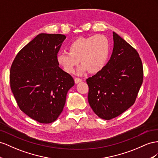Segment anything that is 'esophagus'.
Listing matches in <instances>:
<instances>
[{"mask_svg":"<svg viewBox=\"0 0 158 158\" xmlns=\"http://www.w3.org/2000/svg\"><path fill=\"white\" fill-rule=\"evenodd\" d=\"M81 81H82V79L79 78V77H77V78L75 79V83H78L81 82Z\"/></svg>","mask_w":158,"mask_h":158,"instance_id":"34e87169","label":"esophagus"}]
</instances>
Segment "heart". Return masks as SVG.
I'll return each instance as SVG.
<instances>
[{"label": "heart", "instance_id": "obj_1", "mask_svg": "<svg viewBox=\"0 0 158 158\" xmlns=\"http://www.w3.org/2000/svg\"><path fill=\"white\" fill-rule=\"evenodd\" d=\"M68 53L57 54L56 61L62 69L67 73H73L79 60L81 66L79 73L86 70L95 73L106 65L110 52L109 39L105 35L98 34L89 37H80L71 42L67 48Z\"/></svg>", "mask_w": 158, "mask_h": 158}]
</instances>
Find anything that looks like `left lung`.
<instances>
[{"mask_svg": "<svg viewBox=\"0 0 158 158\" xmlns=\"http://www.w3.org/2000/svg\"><path fill=\"white\" fill-rule=\"evenodd\" d=\"M110 59L97 73L87 79L88 101L102 119L110 120L133 105L143 82V66L133 47L113 32Z\"/></svg>", "mask_w": 158, "mask_h": 158, "instance_id": "obj_1", "label": "left lung"}]
</instances>
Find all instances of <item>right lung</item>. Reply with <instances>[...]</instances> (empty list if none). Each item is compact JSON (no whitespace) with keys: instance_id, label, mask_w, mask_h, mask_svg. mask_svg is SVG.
Listing matches in <instances>:
<instances>
[{"instance_id":"right-lung-1","label":"right lung","mask_w":158,"mask_h":158,"mask_svg":"<svg viewBox=\"0 0 158 158\" xmlns=\"http://www.w3.org/2000/svg\"><path fill=\"white\" fill-rule=\"evenodd\" d=\"M65 38L63 34H38L19 52L10 67V88L18 105L40 123L57 120L75 84L56 61Z\"/></svg>"}]
</instances>
